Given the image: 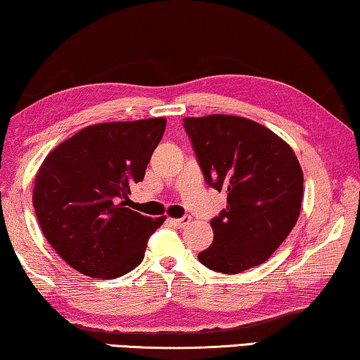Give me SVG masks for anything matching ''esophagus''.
Masks as SVG:
<instances>
[{"instance_id": "1", "label": "esophagus", "mask_w": 360, "mask_h": 360, "mask_svg": "<svg viewBox=\"0 0 360 360\" xmlns=\"http://www.w3.org/2000/svg\"><path fill=\"white\" fill-rule=\"evenodd\" d=\"M190 222H191L190 215H184L181 219H170V224L176 226V229H185L186 225H190Z\"/></svg>"}]
</instances>
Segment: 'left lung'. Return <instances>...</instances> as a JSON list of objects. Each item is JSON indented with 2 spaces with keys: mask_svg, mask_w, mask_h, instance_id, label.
Returning a JSON list of instances; mask_svg holds the SVG:
<instances>
[{
  "mask_svg": "<svg viewBox=\"0 0 360 360\" xmlns=\"http://www.w3.org/2000/svg\"><path fill=\"white\" fill-rule=\"evenodd\" d=\"M204 180L226 191V209L211 220L212 245L199 262L220 274L264 264L296 225L302 170L292 149L272 130L238 115L185 117Z\"/></svg>",
  "mask_w": 360,
  "mask_h": 360,
  "instance_id": "left-lung-1",
  "label": "left lung"
}]
</instances>
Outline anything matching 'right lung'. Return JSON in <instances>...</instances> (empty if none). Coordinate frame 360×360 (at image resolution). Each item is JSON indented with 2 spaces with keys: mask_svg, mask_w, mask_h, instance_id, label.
Masks as SVG:
<instances>
[{
  "mask_svg": "<svg viewBox=\"0 0 360 360\" xmlns=\"http://www.w3.org/2000/svg\"><path fill=\"white\" fill-rule=\"evenodd\" d=\"M165 119L90 125L54 148L33 188L43 235L72 269L117 278L143 261L165 217L131 211L130 188L145 179Z\"/></svg>",
  "mask_w": 360,
  "mask_h": 360,
  "instance_id": "obj_1",
  "label": "right lung"
}]
</instances>
